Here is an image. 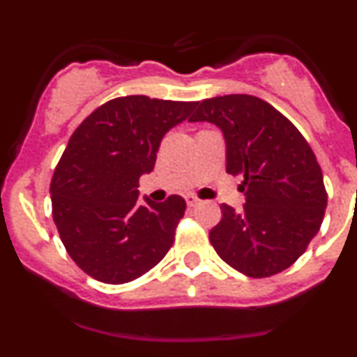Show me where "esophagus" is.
<instances>
[{
    "instance_id": "1",
    "label": "esophagus",
    "mask_w": 357,
    "mask_h": 357,
    "mask_svg": "<svg viewBox=\"0 0 357 357\" xmlns=\"http://www.w3.org/2000/svg\"><path fill=\"white\" fill-rule=\"evenodd\" d=\"M185 200H186V204L190 205V207H195V205L199 204V199H197L195 195H192V193H190V195H186Z\"/></svg>"
}]
</instances>
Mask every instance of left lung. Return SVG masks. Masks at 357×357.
Listing matches in <instances>:
<instances>
[{"instance_id": "1", "label": "left lung", "mask_w": 357, "mask_h": 357, "mask_svg": "<svg viewBox=\"0 0 357 357\" xmlns=\"http://www.w3.org/2000/svg\"><path fill=\"white\" fill-rule=\"evenodd\" d=\"M190 121L221 129L226 172L243 176V208L222 204L208 233L219 257L250 278L290 268L321 228L328 200L309 143L285 115L250 95L204 100Z\"/></svg>"}]
</instances>
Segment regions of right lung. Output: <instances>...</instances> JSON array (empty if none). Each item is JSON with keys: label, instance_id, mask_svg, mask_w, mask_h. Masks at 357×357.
Segmentation results:
<instances>
[{"label": "right lung", "instance_id": "right-lung-1", "mask_svg": "<svg viewBox=\"0 0 357 357\" xmlns=\"http://www.w3.org/2000/svg\"><path fill=\"white\" fill-rule=\"evenodd\" d=\"M197 102L131 95L103 103L81 122L53 172V221L72 261L98 282L121 285L149 273L174 242L185 215L179 195L138 202L171 128Z\"/></svg>", "mask_w": 357, "mask_h": 357}]
</instances>
